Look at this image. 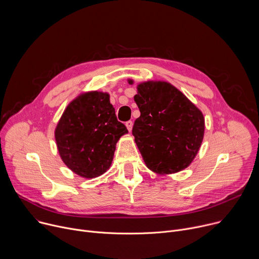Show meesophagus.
<instances>
[{"instance_id":"1","label":"esophagus","mask_w":259,"mask_h":259,"mask_svg":"<svg viewBox=\"0 0 259 259\" xmlns=\"http://www.w3.org/2000/svg\"><path fill=\"white\" fill-rule=\"evenodd\" d=\"M125 125H126V127H127V129H128L129 131L132 130V127H133V122H132V121H127V122L125 123Z\"/></svg>"}]
</instances>
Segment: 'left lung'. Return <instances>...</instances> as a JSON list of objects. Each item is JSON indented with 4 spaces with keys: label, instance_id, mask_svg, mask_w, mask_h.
<instances>
[{
    "label": "left lung",
    "instance_id": "left-lung-1",
    "mask_svg": "<svg viewBox=\"0 0 259 259\" xmlns=\"http://www.w3.org/2000/svg\"><path fill=\"white\" fill-rule=\"evenodd\" d=\"M137 90L134 100L140 117L132 134L146 166L162 174L187 168L203 140V114L169 83L146 82Z\"/></svg>",
    "mask_w": 259,
    "mask_h": 259
}]
</instances>
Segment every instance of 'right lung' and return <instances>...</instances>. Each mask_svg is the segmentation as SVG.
<instances>
[{
  "label": "right lung",
  "instance_id": "1",
  "mask_svg": "<svg viewBox=\"0 0 259 259\" xmlns=\"http://www.w3.org/2000/svg\"><path fill=\"white\" fill-rule=\"evenodd\" d=\"M127 132L108 94L95 91L67 105L55 129V139L64 164L82 177L93 178L109 168L116 143Z\"/></svg>",
  "mask_w": 259,
  "mask_h": 259
}]
</instances>
